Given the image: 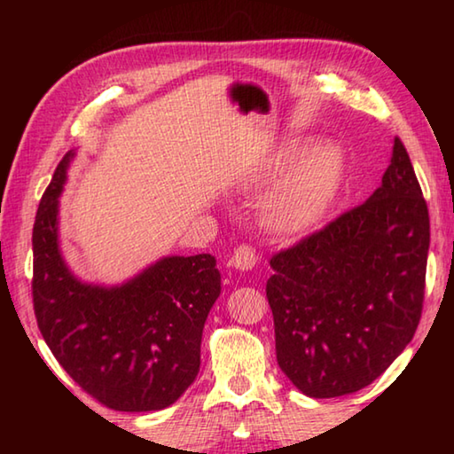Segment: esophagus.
Returning <instances> with one entry per match:
<instances>
[{
  "mask_svg": "<svg viewBox=\"0 0 454 454\" xmlns=\"http://www.w3.org/2000/svg\"><path fill=\"white\" fill-rule=\"evenodd\" d=\"M256 260H258V256H256L254 248L248 244H240L234 250L232 260H230V262H232V266L238 268V270H250V268L256 264Z\"/></svg>",
  "mask_w": 454,
  "mask_h": 454,
  "instance_id": "1",
  "label": "esophagus"
}]
</instances>
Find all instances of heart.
<instances>
[{
	"instance_id": "heart-1",
	"label": "heart",
	"mask_w": 454,
	"mask_h": 454,
	"mask_svg": "<svg viewBox=\"0 0 454 454\" xmlns=\"http://www.w3.org/2000/svg\"><path fill=\"white\" fill-rule=\"evenodd\" d=\"M284 162H288V158ZM340 176L342 153L338 145L326 142L312 148L266 200L264 222L284 236L309 232L328 208Z\"/></svg>"
}]
</instances>
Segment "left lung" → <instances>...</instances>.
<instances>
[{
	"label": "left lung",
	"instance_id": "1",
	"mask_svg": "<svg viewBox=\"0 0 454 454\" xmlns=\"http://www.w3.org/2000/svg\"><path fill=\"white\" fill-rule=\"evenodd\" d=\"M428 242L427 200L395 137L366 202L270 258L276 358L298 390L350 395L393 364L420 322Z\"/></svg>",
	"mask_w": 454,
	"mask_h": 454
}]
</instances>
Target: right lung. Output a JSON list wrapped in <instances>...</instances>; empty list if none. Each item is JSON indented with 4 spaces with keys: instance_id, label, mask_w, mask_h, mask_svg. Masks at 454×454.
I'll return each instance as SVG.
<instances>
[{
    "instance_id": "right-lung-1",
    "label": "right lung",
    "mask_w": 454,
    "mask_h": 454,
    "mask_svg": "<svg viewBox=\"0 0 454 454\" xmlns=\"http://www.w3.org/2000/svg\"><path fill=\"white\" fill-rule=\"evenodd\" d=\"M72 152L58 164L34 222L32 296L51 355L112 411H162L200 371L204 322L220 296L212 254L170 256L118 288L75 280L58 250V196Z\"/></svg>"
}]
</instances>
